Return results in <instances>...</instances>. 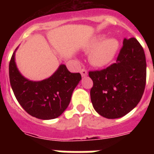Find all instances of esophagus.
<instances>
[{
  "mask_svg": "<svg viewBox=\"0 0 154 154\" xmlns=\"http://www.w3.org/2000/svg\"><path fill=\"white\" fill-rule=\"evenodd\" d=\"M80 72H81V75L82 77H85V76H86L87 75H88V72H87L86 69H82L81 71H80Z\"/></svg>",
  "mask_w": 154,
  "mask_h": 154,
  "instance_id": "obj_1",
  "label": "esophagus"
}]
</instances>
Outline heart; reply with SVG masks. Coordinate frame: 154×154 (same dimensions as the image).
Wrapping results in <instances>:
<instances>
[{
    "mask_svg": "<svg viewBox=\"0 0 154 154\" xmlns=\"http://www.w3.org/2000/svg\"><path fill=\"white\" fill-rule=\"evenodd\" d=\"M105 39L104 35H98L94 38L89 45L91 52L90 62L93 65L102 67L112 62L119 48V42L114 38Z\"/></svg>",
    "mask_w": 154,
    "mask_h": 154,
    "instance_id": "1",
    "label": "heart"
}]
</instances>
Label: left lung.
Returning a JSON list of instances; mask_svg holds the SVG:
<instances>
[{
    "label": "left lung",
    "instance_id": "1",
    "mask_svg": "<svg viewBox=\"0 0 154 154\" xmlns=\"http://www.w3.org/2000/svg\"><path fill=\"white\" fill-rule=\"evenodd\" d=\"M93 82L91 101L96 112L117 119L137 106L145 89L146 63L144 51L135 38L123 40L116 63L103 70L89 71Z\"/></svg>",
    "mask_w": 154,
    "mask_h": 154
}]
</instances>
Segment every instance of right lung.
Listing matches in <instances>:
<instances>
[{
    "mask_svg": "<svg viewBox=\"0 0 154 154\" xmlns=\"http://www.w3.org/2000/svg\"><path fill=\"white\" fill-rule=\"evenodd\" d=\"M14 54L15 51L9 63V78L19 104L38 119H52L62 115L70 103L73 90L82 79L81 74L70 72L65 65H61L48 79L30 81L19 72Z\"/></svg>",
    "mask_w": 154,
    "mask_h": 154,
    "instance_id": "right-lung-1",
    "label": "right lung"
}]
</instances>
